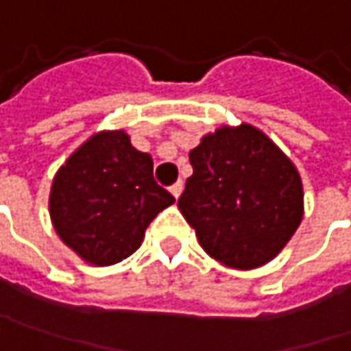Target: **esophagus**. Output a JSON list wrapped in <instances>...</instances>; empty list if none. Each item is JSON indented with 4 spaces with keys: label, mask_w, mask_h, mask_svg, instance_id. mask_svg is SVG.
<instances>
[{
    "label": "esophagus",
    "mask_w": 351,
    "mask_h": 351,
    "mask_svg": "<svg viewBox=\"0 0 351 351\" xmlns=\"http://www.w3.org/2000/svg\"><path fill=\"white\" fill-rule=\"evenodd\" d=\"M169 191H171V195H173V197L178 199V197L182 195V191H184V184H182V182H176V184H173V186L169 188Z\"/></svg>",
    "instance_id": "obj_1"
}]
</instances>
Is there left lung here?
I'll return each instance as SVG.
<instances>
[{"label": "left lung", "mask_w": 351, "mask_h": 351, "mask_svg": "<svg viewBox=\"0 0 351 351\" xmlns=\"http://www.w3.org/2000/svg\"><path fill=\"white\" fill-rule=\"evenodd\" d=\"M193 173L178 208L206 254L226 267L271 262L304 217L302 178L250 123L221 125L189 152Z\"/></svg>", "instance_id": "8db88e82"}]
</instances>
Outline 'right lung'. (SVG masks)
Here are the masks:
<instances>
[{
    "instance_id": "add662e5",
    "label": "right lung",
    "mask_w": 351,
    "mask_h": 351,
    "mask_svg": "<svg viewBox=\"0 0 351 351\" xmlns=\"http://www.w3.org/2000/svg\"><path fill=\"white\" fill-rule=\"evenodd\" d=\"M176 199L154 180V160L123 130L86 139L58 169L49 191L56 234L89 265L130 258L158 213Z\"/></svg>"
}]
</instances>
